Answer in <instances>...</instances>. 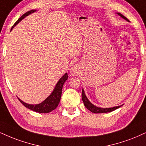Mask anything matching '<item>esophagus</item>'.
<instances>
[{
  "label": "esophagus",
  "mask_w": 146,
  "mask_h": 146,
  "mask_svg": "<svg viewBox=\"0 0 146 146\" xmlns=\"http://www.w3.org/2000/svg\"><path fill=\"white\" fill-rule=\"evenodd\" d=\"M70 72H71V74L72 75L76 74V73L77 72V68L76 66H74V67L71 68V70H70Z\"/></svg>",
  "instance_id": "obj_1"
}]
</instances>
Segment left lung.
Listing matches in <instances>:
<instances>
[{
  "mask_svg": "<svg viewBox=\"0 0 146 146\" xmlns=\"http://www.w3.org/2000/svg\"><path fill=\"white\" fill-rule=\"evenodd\" d=\"M118 15H120L122 18H123L124 19H125L126 21H129V20L127 19V17H125V16L122 15L121 13H117ZM82 102H83L84 105L89 110V111H91V112L93 113H95V114H100V113H107V112H110V111H112L116 110L117 108H119L120 107H121L122 106H115V107H112V108H100V107H97L96 106L93 105V104L91 103L90 101L88 100V98L86 96L85 93H84V89H82Z\"/></svg>",
  "mask_w": 146,
  "mask_h": 146,
  "instance_id": "1",
  "label": "left lung"
}]
</instances>
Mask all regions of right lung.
Wrapping results in <instances>:
<instances>
[{"instance_id": "add662e5", "label": "right lung", "mask_w": 146, "mask_h": 146, "mask_svg": "<svg viewBox=\"0 0 146 146\" xmlns=\"http://www.w3.org/2000/svg\"><path fill=\"white\" fill-rule=\"evenodd\" d=\"M37 10L32 9L31 11H29L26 12V13H24L23 15L21 16V17L19 18V19L16 21V22L14 23L13 26H12L11 29V31L13 28L15 27L17 23H19V21H21L23 18H25L26 16L30 15V14L33 13L35 11H36ZM68 75L67 73H66L63 76L62 78L59 80V81L57 82V83L55 85V88H54L53 92L51 93V95L47 97L45 100L43 101L42 102H41L40 104H29L23 102V101H21L20 99H19V100L20 101V102L23 104L25 107H26L27 108L31 110H33L36 111V112L38 113H48L50 111H53V110H55L56 108L58 106V104L60 102L61 96H62V91L63 85H64V82L68 80Z\"/></svg>"}]
</instances>
